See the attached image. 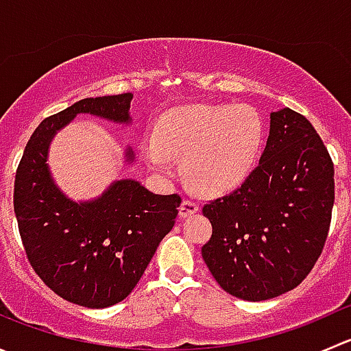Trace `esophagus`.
<instances>
[{
  "label": "esophagus",
  "mask_w": 351,
  "mask_h": 351,
  "mask_svg": "<svg viewBox=\"0 0 351 351\" xmlns=\"http://www.w3.org/2000/svg\"><path fill=\"white\" fill-rule=\"evenodd\" d=\"M198 210H200V207H198V204H195V202L183 200L182 205H180V208H178V215L182 219H186V217H190V215L197 214Z\"/></svg>",
  "instance_id": "obj_1"
}]
</instances>
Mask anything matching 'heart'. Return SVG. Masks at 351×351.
<instances>
[{
    "label": "heart",
    "mask_w": 351,
    "mask_h": 351,
    "mask_svg": "<svg viewBox=\"0 0 351 351\" xmlns=\"http://www.w3.org/2000/svg\"><path fill=\"white\" fill-rule=\"evenodd\" d=\"M267 127L253 105H189L166 112L158 132L143 139V156L159 176L176 173L173 154L185 158V171L198 190L222 193L239 186L256 166Z\"/></svg>",
    "instance_id": "heart-1"
}]
</instances>
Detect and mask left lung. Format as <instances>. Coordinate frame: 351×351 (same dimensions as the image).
<instances>
[{
  "mask_svg": "<svg viewBox=\"0 0 351 351\" xmlns=\"http://www.w3.org/2000/svg\"><path fill=\"white\" fill-rule=\"evenodd\" d=\"M335 169L309 120L270 113L260 165L229 195L202 208L212 238L202 258L231 295L251 302L295 289L323 251L335 204Z\"/></svg>",
  "mask_w": 351,
  "mask_h": 351,
  "instance_id": "obj_1",
  "label": "left lung"
}]
</instances>
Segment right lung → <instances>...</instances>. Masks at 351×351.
Instances as JSON below:
<instances>
[{
	"label": "right lung",
	"instance_id": "add662e5",
	"mask_svg": "<svg viewBox=\"0 0 351 351\" xmlns=\"http://www.w3.org/2000/svg\"><path fill=\"white\" fill-rule=\"evenodd\" d=\"M132 93L84 98L45 119L23 151L15 178V215L35 274L58 295L77 306L105 309L125 299L175 226L182 198L158 195L122 178L90 200H73L58 186L49 149L77 115L132 125ZM136 161L123 149V165Z\"/></svg>",
	"mask_w": 351,
	"mask_h": 351
}]
</instances>
